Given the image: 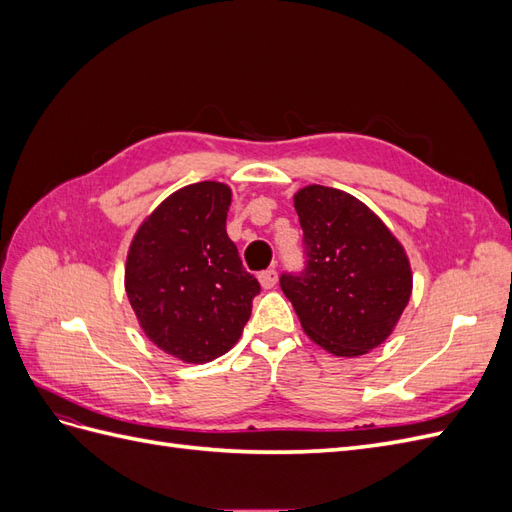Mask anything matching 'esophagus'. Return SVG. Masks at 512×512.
<instances>
[{
	"mask_svg": "<svg viewBox=\"0 0 512 512\" xmlns=\"http://www.w3.org/2000/svg\"><path fill=\"white\" fill-rule=\"evenodd\" d=\"M258 280L262 284V288H273L277 284V271L275 269H267V271H260Z\"/></svg>",
	"mask_w": 512,
	"mask_h": 512,
	"instance_id": "obj_1",
	"label": "esophagus"
}]
</instances>
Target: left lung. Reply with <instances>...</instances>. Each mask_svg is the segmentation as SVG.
Wrapping results in <instances>:
<instances>
[{
  "label": "left lung",
  "instance_id": "obj_1",
  "mask_svg": "<svg viewBox=\"0 0 512 512\" xmlns=\"http://www.w3.org/2000/svg\"><path fill=\"white\" fill-rule=\"evenodd\" d=\"M305 265L280 286L303 331L335 356H359L391 335L410 292L404 247L354 196L307 185L294 196Z\"/></svg>",
  "mask_w": 512,
  "mask_h": 512
}]
</instances>
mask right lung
<instances>
[{"label": "right lung", "instance_id": "add662e5", "mask_svg": "<svg viewBox=\"0 0 512 512\" xmlns=\"http://www.w3.org/2000/svg\"><path fill=\"white\" fill-rule=\"evenodd\" d=\"M230 188L203 181L170 194L138 228L126 292L145 335L183 363H209L237 344L260 292L228 239Z\"/></svg>", "mask_w": 512, "mask_h": 512}]
</instances>
